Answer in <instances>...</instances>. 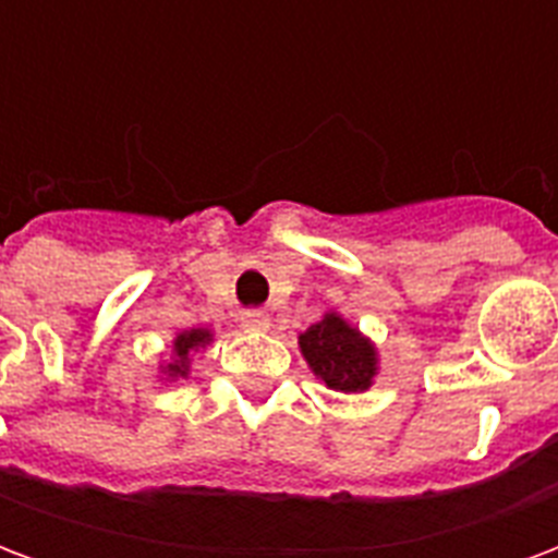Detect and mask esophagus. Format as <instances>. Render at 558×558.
Returning a JSON list of instances; mask_svg holds the SVG:
<instances>
[{"mask_svg":"<svg viewBox=\"0 0 558 558\" xmlns=\"http://www.w3.org/2000/svg\"><path fill=\"white\" fill-rule=\"evenodd\" d=\"M242 328L244 331H266L268 328V316L259 314V311H247V314H242Z\"/></svg>","mask_w":558,"mask_h":558,"instance_id":"obj_1","label":"esophagus"}]
</instances>
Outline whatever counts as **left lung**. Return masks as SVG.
Instances as JSON below:
<instances>
[{
  "label": "left lung",
  "instance_id": "obj_1",
  "mask_svg": "<svg viewBox=\"0 0 558 558\" xmlns=\"http://www.w3.org/2000/svg\"><path fill=\"white\" fill-rule=\"evenodd\" d=\"M299 350L316 379L340 395L367 391L379 376L376 343L338 311H326L319 323L302 331Z\"/></svg>",
  "mask_w": 558,
  "mask_h": 558
}]
</instances>
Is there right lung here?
<instances>
[{"label":"right lung","mask_w":558,"mask_h":558,"mask_svg":"<svg viewBox=\"0 0 558 558\" xmlns=\"http://www.w3.org/2000/svg\"><path fill=\"white\" fill-rule=\"evenodd\" d=\"M215 340L211 328H182L175 331V338L167 347V362L158 364V383H182L191 376V364H194L196 352H203Z\"/></svg>","instance_id":"1"}]
</instances>
